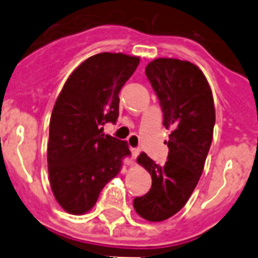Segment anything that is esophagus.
<instances>
[{
	"label": "esophagus",
	"instance_id": "34e87169",
	"mask_svg": "<svg viewBox=\"0 0 258 258\" xmlns=\"http://www.w3.org/2000/svg\"><path fill=\"white\" fill-rule=\"evenodd\" d=\"M131 153H132V156H134V158H136V156L139 155V154H140V149L132 148V149H131Z\"/></svg>",
	"mask_w": 258,
	"mask_h": 258
}]
</instances>
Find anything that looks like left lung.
Masks as SVG:
<instances>
[{
    "label": "left lung",
    "instance_id": "obj_1",
    "mask_svg": "<svg viewBox=\"0 0 258 258\" xmlns=\"http://www.w3.org/2000/svg\"><path fill=\"white\" fill-rule=\"evenodd\" d=\"M145 72L160 100L163 124L172 131L163 167L145 153L137 156L153 184L145 196L134 200V208L143 219L158 223L183 208L199 183L213 141L215 105L205 75L191 62L155 58Z\"/></svg>",
    "mask_w": 258,
    "mask_h": 258
}]
</instances>
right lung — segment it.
Wrapping results in <instances>:
<instances>
[{
    "instance_id": "add662e5",
    "label": "right lung",
    "mask_w": 258,
    "mask_h": 258,
    "mask_svg": "<svg viewBox=\"0 0 258 258\" xmlns=\"http://www.w3.org/2000/svg\"><path fill=\"white\" fill-rule=\"evenodd\" d=\"M140 57L103 52L72 71L57 98L49 121L48 173L53 196L72 215L86 214L103 187L121 172L131 155L127 141L104 135L118 118V94Z\"/></svg>"
}]
</instances>
